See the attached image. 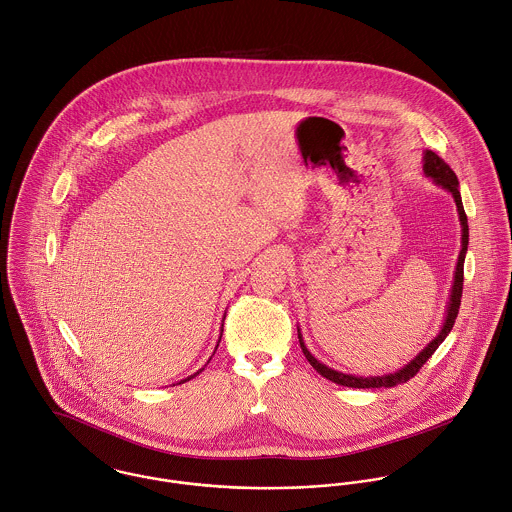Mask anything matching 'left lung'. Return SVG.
I'll return each instance as SVG.
<instances>
[{
	"label": "left lung",
	"instance_id": "obj_1",
	"mask_svg": "<svg viewBox=\"0 0 512 512\" xmlns=\"http://www.w3.org/2000/svg\"><path fill=\"white\" fill-rule=\"evenodd\" d=\"M423 170L429 178H433L439 186H443L445 190H449L455 198V204L459 209V219H461V225H463V247H461V253H459V261H457V271H455V281H453V291H451V303L447 308V318H445V324L439 332V336L435 340H431V344H427V348L423 352H419V356H415V360H411L406 368H402L400 372L396 374H390V376H382V378H358V376H350V374H342V372H336L324 364H320L305 346L301 334H299V342H301V348H303V354L310 362V366L326 380L338 384V386H346V388H394L398 384H406L408 380H411L419 370L421 366L433 356V352L439 348V344L447 338V334L451 332L453 324H455V318L459 314V307H461V295H463V263H465V253H467V243H469V225H467V215H465V209H463V202H461V194H459V182H457V176L455 172L449 168V164L439 158L435 152L427 150L425 152V158H423Z\"/></svg>",
	"mask_w": 512,
	"mask_h": 512
}]
</instances>
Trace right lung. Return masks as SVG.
Segmentation results:
<instances>
[{"label":"right lung","mask_w":512,"mask_h":512,"mask_svg":"<svg viewBox=\"0 0 512 512\" xmlns=\"http://www.w3.org/2000/svg\"><path fill=\"white\" fill-rule=\"evenodd\" d=\"M188 380H192V378H188ZM188 380H184V382H188Z\"/></svg>","instance_id":"1"}]
</instances>
